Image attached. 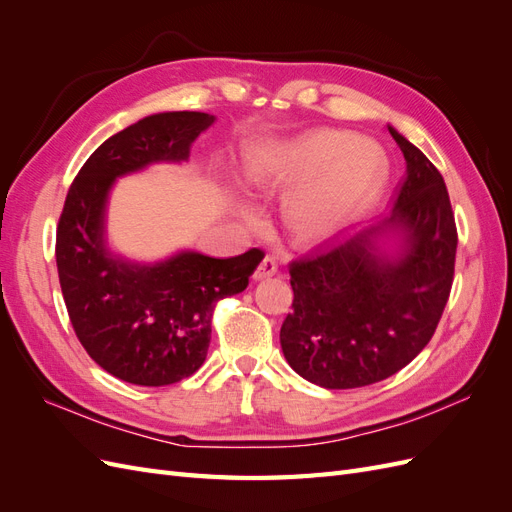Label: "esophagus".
Here are the masks:
<instances>
[{"instance_id":"esophagus-1","label":"esophagus","mask_w":512,"mask_h":512,"mask_svg":"<svg viewBox=\"0 0 512 512\" xmlns=\"http://www.w3.org/2000/svg\"><path fill=\"white\" fill-rule=\"evenodd\" d=\"M277 273V262L273 256H265L262 258V262L258 265V269L254 271V280L260 282V280H267V277H273Z\"/></svg>"}]
</instances>
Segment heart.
<instances>
[{"label": "heart", "mask_w": 512, "mask_h": 512, "mask_svg": "<svg viewBox=\"0 0 512 512\" xmlns=\"http://www.w3.org/2000/svg\"><path fill=\"white\" fill-rule=\"evenodd\" d=\"M386 175L382 149L342 130H314L297 141L260 151L247 181L265 194L301 178L284 207V222L297 241H324L367 211Z\"/></svg>", "instance_id": "heart-1"}]
</instances>
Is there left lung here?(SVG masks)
<instances>
[{
    "instance_id": "8db88e82",
    "label": "left lung",
    "mask_w": 512,
    "mask_h": 512,
    "mask_svg": "<svg viewBox=\"0 0 512 512\" xmlns=\"http://www.w3.org/2000/svg\"><path fill=\"white\" fill-rule=\"evenodd\" d=\"M406 175L382 224L344 241L320 243L290 262L292 312L280 342L286 361L324 389H359L404 369L436 333L451 294L457 226L440 170L389 128ZM397 231L400 247H375Z\"/></svg>"
}]
</instances>
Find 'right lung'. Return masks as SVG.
Listing matches in <instances>:
<instances>
[{"instance_id": "obj_1", "label": "right lung", "mask_w": 512, "mask_h": 512, "mask_svg": "<svg viewBox=\"0 0 512 512\" xmlns=\"http://www.w3.org/2000/svg\"><path fill=\"white\" fill-rule=\"evenodd\" d=\"M213 115L177 111L145 117L104 141L74 177L57 224V273L79 342L108 374L166 386L205 363L215 303L245 290L265 258L181 252L158 265H132L106 250L104 209L117 177L151 162L188 160Z\"/></svg>"}]
</instances>
